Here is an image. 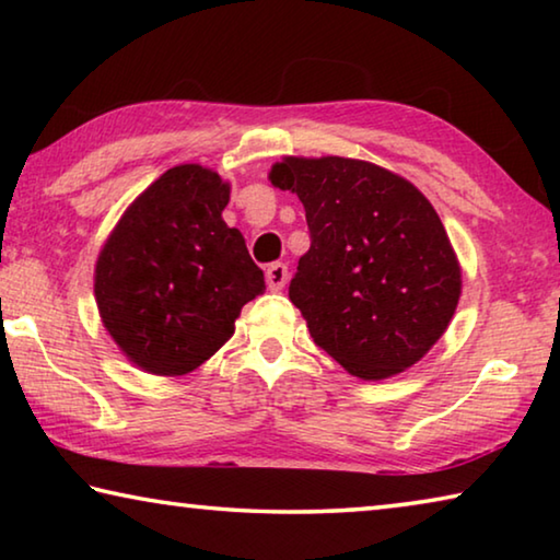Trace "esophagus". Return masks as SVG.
<instances>
[{
  "label": "esophagus",
  "instance_id": "obj_1",
  "mask_svg": "<svg viewBox=\"0 0 560 560\" xmlns=\"http://www.w3.org/2000/svg\"><path fill=\"white\" fill-rule=\"evenodd\" d=\"M287 279H289V267H287V264H281V261L269 264L267 283H269L271 291H281L283 287H287Z\"/></svg>",
  "mask_w": 560,
  "mask_h": 560
}]
</instances>
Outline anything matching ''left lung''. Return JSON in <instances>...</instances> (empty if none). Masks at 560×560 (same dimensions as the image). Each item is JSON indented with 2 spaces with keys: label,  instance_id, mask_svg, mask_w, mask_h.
Listing matches in <instances>:
<instances>
[{
  "label": "left lung",
  "instance_id": "1",
  "mask_svg": "<svg viewBox=\"0 0 560 560\" xmlns=\"http://www.w3.org/2000/svg\"><path fill=\"white\" fill-rule=\"evenodd\" d=\"M273 187L306 210L308 252L289 299L311 338L350 375L383 381L438 343L459 303L462 269L428 197L365 160L283 158Z\"/></svg>",
  "mask_w": 560,
  "mask_h": 560
}]
</instances>
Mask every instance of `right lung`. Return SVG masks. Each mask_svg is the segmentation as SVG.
<instances>
[{"instance_id": "add662e5", "label": "right lung", "mask_w": 560, "mask_h": 560, "mask_svg": "<svg viewBox=\"0 0 560 560\" xmlns=\"http://www.w3.org/2000/svg\"><path fill=\"white\" fill-rule=\"evenodd\" d=\"M230 185L202 165L160 175L120 217L96 261V303L108 334L153 375H187L234 334L264 271L226 226Z\"/></svg>"}]
</instances>
